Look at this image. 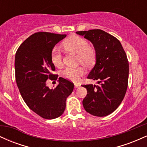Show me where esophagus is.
<instances>
[{
    "label": "esophagus",
    "mask_w": 147,
    "mask_h": 147,
    "mask_svg": "<svg viewBox=\"0 0 147 147\" xmlns=\"http://www.w3.org/2000/svg\"><path fill=\"white\" fill-rule=\"evenodd\" d=\"M79 86H80V84H75V88H79Z\"/></svg>",
    "instance_id": "34e87169"
}]
</instances>
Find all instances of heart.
Segmentation results:
<instances>
[{
    "label": "heart",
    "mask_w": 147,
    "mask_h": 147,
    "mask_svg": "<svg viewBox=\"0 0 147 147\" xmlns=\"http://www.w3.org/2000/svg\"><path fill=\"white\" fill-rule=\"evenodd\" d=\"M63 47L66 51L77 54V61L86 66L92 65L96 61V52L89 45L85 38L77 36H71L63 41ZM51 61L55 66L61 68L63 65V55L59 48H54L51 52ZM84 74V69L82 66L77 68H65L61 72L63 78L77 82L79 78Z\"/></svg>",
    "instance_id": "1"
}]
</instances>
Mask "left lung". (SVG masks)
<instances>
[{"label":"left lung","mask_w":147,"mask_h":147,"mask_svg":"<svg viewBox=\"0 0 147 147\" xmlns=\"http://www.w3.org/2000/svg\"><path fill=\"white\" fill-rule=\"evenodd\" d=\"M76 33L90 41L96 52V63L87 78L98 80L99 85H82L87 90L83 106L94 116L109 115L120 105L127 90L129 66L126 54L117 38L102 30Z\"/></svg>","instance_id":"left-lung-1"}]
</instances>
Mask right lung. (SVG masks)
I'll use <instances>...</instances> for the list:
<instances>
[{"instance_id":"1","label":"right lung","mask_w":147,"mask_h":147,"mask_svg":"<svg viewBox=\"0 0 147 147\" xmlns=\"http://www.w3.org/2000/svg\"><path fill=\"white\" fill-rule=\"evenodd\" d=\"M65 36L34 33L21 43L15 56V77L20 93L28 107L45 119H55L63 113L65 101L74 88V84L63 77L59 78L55 88L47 86L48 79H58V75L52 74L55 67L50 56L55 45Z\"/></svg>"}]
</instances>
